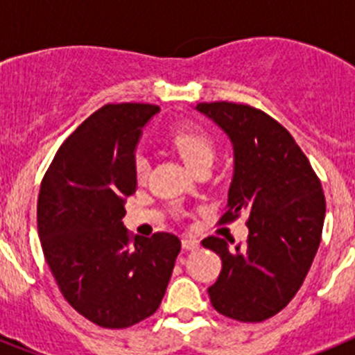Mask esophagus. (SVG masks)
<instances>
[{
  "instance_id": "obj_1",
  "label": "esophagus",
  "mask_w": 355,
  "mask_h": 355,
  "mask_svg": "<svg viewBox=\"0 0 355 355\" xmlns=\"http://www.w3.org/2000/svg\"><path fill=\"white\" fill-rule=\"evenodd\" d=\"M181 245H183L184 250H196L199 249V241L193 240V238H183V240H181Z\"/></svg>"
}]
</instances>
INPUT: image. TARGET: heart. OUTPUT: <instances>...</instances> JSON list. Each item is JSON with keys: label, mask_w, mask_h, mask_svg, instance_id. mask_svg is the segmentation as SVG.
<instances>
[{"label": "heart", "mask_w": 355, "mask_h": 355, "mask_svg": "<svg viewBox=\"0 0 355 355\" xmlns=\"http://www.w3.org/2000/svg\"><path fill=\"white\" fill-rule=\"evenodd\" d=\"M168 144L192 171L200 165H211L215 158V142L206 131L199 128H175L168 135ZM147 172H149V162L144 156H139L135 162V178L139 183L146 181Z\"/></svg>", "instance_id": "1"}]
</instances>
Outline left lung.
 I'll use <instances>...</instances> for the list:
<instances>
[{"mask_svg": "<svg viewBox=\"0 0 355 355\" xmlns=\"http://www.w3.org/2000/svg\"><path fill=\"white\" fill-rule=\"evenodd\" d=\"M196 110L233 144V180L220 222L249 216L243 245L202 240L222 259L209 300L229 318L263 322L288 306L311 268L325 218L322 183L286 128L261 110L227 101L199 103Z\"/></svg>", "mask_w": 355, "mask_h": 355, "instance_id": "left-lung-1", "label": "left lung"}]
</instances>
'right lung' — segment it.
<instances>
[{"label": "right lung", "instance_id": "right-lung-1", "mask_svg": "<svg viewBox=\"0 0 355 355\" xmlns=\"http://www.w3.org/2000/svg\"><path fill=\"white\" fill-rule=\"evenodd\" d=\"M156 105L121 103L94 112L62 144L40 184L37 224L62 295L99 327L149 318L171 281L181 241L156 233L131 240L122 224L137 190L135 149Z\"/></svg>", "mask_w": 355, "mask_h": 355}]
</instances>
